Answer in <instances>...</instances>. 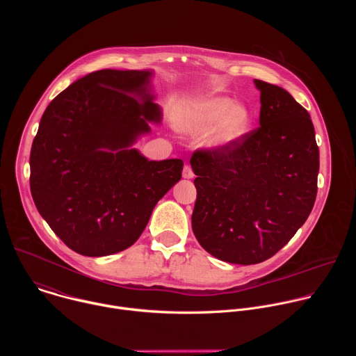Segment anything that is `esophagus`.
Returning a JSON list of instances; mask_svg holds the SVG:
<instances>
[{"instance_id":"1","label":"esophagus","mask_w":356,"mask_h":356,"mask_svg":"<svg viewBox=\"0 0 356 356\" xmlns=\"http://www.w3.org/2000/svg\"><path fill=\"white\" fill-rule=\"evenodd\" d=\"M183 177L184 179H193L194 177V172H193L190 165H184V168H183Z\"/></svg>"}]
</instances>
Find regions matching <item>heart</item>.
Here are the masks:
<instances>
[{
    "label": "heart",
    "instance_id": "heart-1",
    "mask_svg": "<svg viewBox=\"0 0 356 356\" xmlns=\"http://www.w3.org/2000/svg\"><path fill=\"white\" fill-rule=\"evenodd\" d=\"M220 120L222 122L210 139L211 145L218 147L239 140L248 132L250 114L245 107L234 106L229 98H209L193 110L190 127L197 131H206L213 128Z\"/></svg>",
    "mask_w": 356,
    "mask_h": 356
}]
</instances>
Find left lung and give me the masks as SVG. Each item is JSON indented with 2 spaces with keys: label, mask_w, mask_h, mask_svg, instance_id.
Segmentation results:
<instances>
[{
  "label": "left lung",
  "mask_w": 356,
  "mask_h": 356,
  "mask_svg": "<svg viewBox=\"0 0 356 356\" xmlns=\"http://www.w3.org/2000/svg\"><path fill=\"white\" fill-rule=\"evenodd\" d=\"M261 127L228 146L197 149L191 216L198 243L236 265L272 258L309 218L320 152L307 110L282 87L255 80Z\"/></svg>",
  "instance_id": "obj_1"
}]
</instances>
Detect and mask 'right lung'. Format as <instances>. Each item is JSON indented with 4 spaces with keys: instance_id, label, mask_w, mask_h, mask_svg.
<instances>
[{
    "instance_id": "1",
    "label": "right lung",
    "mask_w": 356,
    "mask_h": 356,
    "mask_svg": "<svg viewBox=\"0 0 356 356\" xmlns=\"http://www.w3.org/2000/svg\"><path fill=\"white\" fill-rule=\"evenodd\" d=\"M150 72L98 70L44 110L31 149V193L52 231L84 257L129 248L156 202L181 177L183 161H147L127 149L161 121ZM139 95L144 103L131 96Z\"/></svg>"
}]
</instances>
